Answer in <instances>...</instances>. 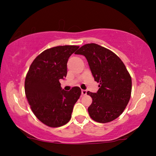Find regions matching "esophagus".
Masks as SVG:
<instances>
[{"instance_id":"esophagus-1","label":"esophagus","mask_w":156,"mask_h":156,"mask_svg":"<svg viewBox=\"0 0 156 156\" xmlns=\"http://www.w3.org/2000/svg\"><path fill=\"white\" fill-rule=\"evenodd\" d=\"M87 90H82V95H86L87 94Z\"/></svg>"}]
</instances>
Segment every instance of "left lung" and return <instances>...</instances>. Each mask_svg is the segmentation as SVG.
<instances>
[{
  "instance_id": "left-lung-1",
  "label": "left lung",
  "mask_w": 156,
  "mask_h": 156,
  "mask_svg": "<svg viewBox=\"0 0 156 156\" xmlns=\"http://www.w3.org/2000/svg\"><path fill=\"white\" fill-rule=\"evenodd\" d=\"M76 54L86 57L94 80L99 83L97 93L87 92L92 99L89 116L99 123L114 121L131 98V77L125 65L112 51L95 43L84 44Z\"/></svg>"
}]
</instances>
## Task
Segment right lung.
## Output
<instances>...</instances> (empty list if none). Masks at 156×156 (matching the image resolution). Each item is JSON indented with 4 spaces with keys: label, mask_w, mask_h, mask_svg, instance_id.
<instances>
[{
    "label": "right lung",
    "mask_w": 156,
    "mask_h": 156,
    "mask_svg": "<svg viewBox=\"0 0 156 156\" xmlns=\"http://www.w3.org/2000/svg\"><path fill=\"white\" fill-rule=\"evenodd\" d=\"M78 48L64 45L45 50L34 59L26 74L27 101L35 116L48 126L59 127L69 122L82 93L78 87L65 91L59 83L67 76L68 59Z\"/></svg>",
    "instance_id": "add662e5"
}]
</instances>
